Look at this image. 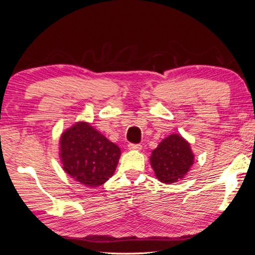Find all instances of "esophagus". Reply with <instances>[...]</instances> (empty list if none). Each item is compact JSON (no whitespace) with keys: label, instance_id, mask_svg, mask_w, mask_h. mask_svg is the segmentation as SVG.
<instances>
[{"label":"esophagus","instance_id":"esophagus-1","mask_svg":"<svg viewBox=\"0 0 255 255\" xmlns=\"http://www.w3.org/2000/svg\"><path fill=\"white\" fill-rule=\"evenodd\" d=\"M128 146L129 150H141L142 148V145L140 143H129Z\"/></svg>","mask_w":255,"mask_h":255}]
</instances>
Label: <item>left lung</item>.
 <instances>
[{
    "mask_svg": "<svg viewBox=\"0 0 255 255\" xmlns=\"http://www.w3.org/2000/svg\"><path fill=\"white\" fill-rule=\"evenodd\" d=\"M150 160L157 179L170 184L182 179L189 171L194 164V154L182 136L172 134L153 150Z\"/></svg>",
    "mask_w": 255,
    "mask_h": 255,
    "instance_id": "obj_1",
    "label": "left lung"
}]
</instances>
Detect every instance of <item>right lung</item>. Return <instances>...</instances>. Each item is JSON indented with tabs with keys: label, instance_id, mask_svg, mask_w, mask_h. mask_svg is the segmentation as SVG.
Listing matches in <instances>:
<instances>
[{
	"label": "right lung",
	"instance_id": "1",
	"mask_svg": "<svg viewBox=\"0 0 255 255\" xmlns=\"http://www.w3.org/2000/svg\"><path fill=\"white\" fill-rule=\"evenodd\" d=\"M64 170L72 179L90 187L104 184L114 174L121 151L86 122L68 128L60 138Z\"/></svg>",
	"mask_w": 255,
	"mask_h": 255
}]
</instances>
